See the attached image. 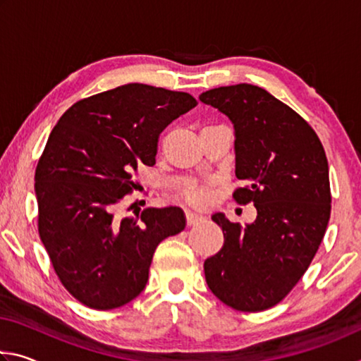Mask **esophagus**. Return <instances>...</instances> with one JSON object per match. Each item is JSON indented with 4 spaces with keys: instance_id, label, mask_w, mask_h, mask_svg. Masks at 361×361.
Wrapping results in <instances>:
<instances>
[{
    "instance_id": "esophagus-1",
    "label": "esophagus",
    "mask_w": 361,
    "mask_h": 361,
    "mask_svg": "<svg viewBox=\"0 0 361 361\" xmlns=\"http://www.w3.org/2000/svg\"><path fill=\"white\" fill-rule=\"evenodd\" d=\"M204 216L202 215H199V213H195V212H186V223H188V226H194L195 223H199L200 219H202Z\"/></svg>"
}]
</instances>
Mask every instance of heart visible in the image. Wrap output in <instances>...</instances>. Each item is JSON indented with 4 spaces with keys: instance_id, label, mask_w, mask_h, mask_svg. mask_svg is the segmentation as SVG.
I'll return each instance as SVG.
<instances>
[{
    "instance_id": "heart-1",
    "label": "heart",
    "mask_w": 361,
    "mask_h": 361,
    "mask_svg": "<svg viewBox=\"0 0 361 361\" xmlns=\"http://www.w3.org/2000/svg\"><path fill=\"white\" fill-rule=\"evenodd\" d=\"M183 195H185V199L189 204L204 205V204H207V200H209V197H210L209 185H204V186L189 185L183 189Z\"/></svg>"
}]
</instances>
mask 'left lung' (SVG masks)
Masks as SVG:
<instances>
[{"label": "left lung", "mask_w": 361, "mask_h": 361, "mask_svg": "<svg viewBox=\"0 0 361 361\" xmlns=\"http://www.w3.org/2000/svg\"><path fill=\"white\" fill-rule=\"evenodd\" d=\"M199 100L228 116L235 130L232 197L258 212L242 228L212 216L224 243L205 259V280L219 301L242 312L279 304L312 262L331 213L328 161L320 138L295 109L252 84L210 89Z\"/></svg>", "instance_id": "obj_1"}]
</instances>
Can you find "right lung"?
<instances>
[{
    "label": "right lung",
    "mask_w": 361,
    "mask_h": 361,
    "mask_svg": "<svg viewBox=\"0 0 361 361\" xmlns=\"http://www.w3.org/2000/svg\"><path fill=\"white\" fill-rule=\"evenodd\" d=\"M197 105L186 92L126 84L76 102L54 127L35 172L38 231L57 277L90 309L145 290L159 243L185 229L178 207L119 218L140 164L154 166L161 132Z\"/></svg>",
    "instance_id": "right-lung-1"
}]
</instances>
